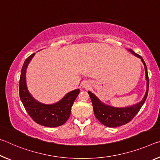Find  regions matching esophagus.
Wrapping results in <instances>:
<instances>
[{
	"label": "esophagus",
	"instance_id": "1",
	"mask_svg": "<svg viewBox=\"0 0 160 160\" xmlns=\"http://www.w3.org/2000/svg\"><path fill=\"white\" fill-rule=\"evenodd\" d=\"M82 87L85 88V89H88V88L90 87V85L88 82H85L84 84H83V85H82Z\"/></svg>",
	"mask_w": 160,
	"mask_h": 160
}]
</instances>
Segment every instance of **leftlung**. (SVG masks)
Wrapping results in <instances>:
<instances>
[{
    "mask_svg": "<svg viewBox=\"0 0 160 160\" xmlns=\"http://www.w3.org/2000/svg\"><path fill=\"white\" fill-rule=\"evenodd\" d=\"M128 50L132 55L140 58L144 66L145 78L147 80V90L142 100L138 103L135 104V105L129 106V107L117 108L111 105H106L105 103H104L102 101L100 100V99L95 94L91 92L90 91H88V94H89L91 101H92L94 113H95L96 118L102 125L106 127H109V128H117V127H120L123 125H125V124L128 123L129 122L132 120L134 117L138 114L141 108L142 107L148 95L149 78L148 68H147L145 62H144L143 58L140 55L135 53L132 50Z\"/></svg>",
    "mask_w": 160,
    "mask_h": 160,
    "instance_id": "obj_1",
    "label": "left lung"
}]
</instances>
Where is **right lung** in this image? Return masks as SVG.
Returning <instances> with one entry per match:
<instances>
[{
    "label": "right lung",
    "instance_id": "add662e5",
    "mask_svg": "<svg viewBox=\"0 0 160 160\" xmlns=\"http://www.w3.org/2000/svg\"><path fill=\"white\" fill-rule=\"evenodd\" d=\"M34 55L35 53L30 55L22 65L19 82L20 98L25 110L35 122L48 128L60 126L70 118L71 108L80 93V89L70 91L60 101L53 104H44L35 100L26 85V70Z\"/></svg>",
    "mask_w": 160,
    "mask_h": 160
}]
</instances>
